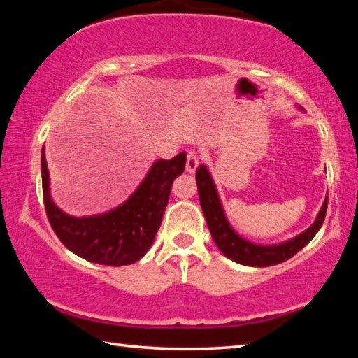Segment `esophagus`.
<instances>
[{
    "instance_id": "1",
    "label": "esophagus",
    "mask_w": 358,
    "mask_h": 358,
    "mask_svg": "<svg viewBox=\"0 0 358 358\" xmlns=\"http://www.w3.org/2000/svg\"><path fill=\"white\" fill-rule=\"evenodd\" d=\"M199 161H201V155L196 150H189L186 156V171L189 173H194L199 167Z\"/></svg>"
}]
</instances>
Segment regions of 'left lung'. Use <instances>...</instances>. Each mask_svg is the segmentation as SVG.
<instances>
[{
	"label": "left lung",
	"instance_id": "8db88e82",
	"mask_svg": "<svg viewBox=\"0 0 358 358\" xmlns=\"http://www.w3.org/2000/svg\"><path fill=\"white\" fill-rule=\"evenodd\" d=\"M196 181L199 189V201H201L203 216L205 220H207L210 234L211 237H213L216 246L220 248V251L224 256L241 265L271 266L284 262V260L290 259L294 254L299 252L303 246L310 243L314 235L319 232V229L322 227V222L325 220L329 197L325 199L322 208H320L313 226L310 229H306L305 232H301L300 235H296L295 238L273 246L251 243V241L241 238L240 235L230 227L229 221L226 220V215H224L220 197H217L215 183L210 177L207 167L201 166L197 169Z\"/></svg>",
	"mask_w": 358,
	"mask_h": 358
}]
</instances>
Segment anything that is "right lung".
Returning <instances> with one entry per match:
<instances>
[{"mask_svg": "<svg viewBox=\"0 0 358 358\" xmlns=\"http://www.w3.org/2000/svg\"><path fill=\"white\" fill-rule=\"evenodd\" d=\"M185 164L186 153L156 161L142 185L123 205L104 215L74 217L66 215L52 201L47 161L42 151V196L48 222L59 241L85 260L110 266L134 264L153 245L172 183L183 173Z\"/></svg>", "mask_w": 358, "mask_h": 358, "instance_id": "obj_1", "label": "right lung"}]
</instances>
